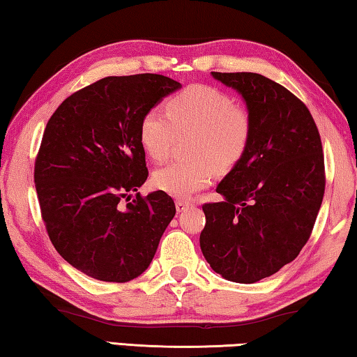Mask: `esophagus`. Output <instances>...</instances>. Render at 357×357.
Wrapping results in <instances>:
<instances>
[{
  "label": "esophagus",
  "mask_w": 357,
  "mask_h": 357,
  "mask_svg": "<svg viewBox=\"0 0 357 357\" xmlns=\"http://www.w3.org/2000/svg\"><path fill=\"white\" fill-rule=\"evenodd\" d=\"M192 206V203L184 202V200H176V211L178 213H183V211L189 209Z\"/></svg>",
  "instance_id": "esophagus-1"
}]
</instances>
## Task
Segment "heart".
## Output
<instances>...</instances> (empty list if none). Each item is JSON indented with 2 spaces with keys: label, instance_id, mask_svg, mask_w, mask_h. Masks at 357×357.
<instances>
[{
  "label": "heart",
  "instance_id": "obj_1",
  "mask_svg": "<svg viewBox=\"0 0 357 357\" xmlns=\"http://www.w3.org/2000/svg\"><path fill=\"white\" fill-rule=\"evenodd\" d=\"M165 112L149 110L140 123V143L151 159L165 160L178 137L195 134L192 162H173L155 170V189L187 198L211 184L215 170L228 172L249 144L252 121L245 108L234 105L220 89L192 84L168 100Z\"/></svg>",
  "mask_w": 357,
  "mask_h": 357
}]
</instances>
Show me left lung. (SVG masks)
Instances as JSON below:
<instances>
[{"label": "left lung", "mask_w": 357, "mask_h": 357, "mask_svg": "<svg viewBox=\"0 0 357 357\" xmlns=\"http://www.w3.org/2000/svg\"><path fill=\"white\" fill-rule=\"evenodd\" d=\"M241 94L252 132L244 155L215 192L223 202L203 206L204 258L217 274L255 283L299 255L324 195L321 138L294 94L253 72H211Z\"/></svg>", "instance_id": "left-lung-1"}]
</instances>
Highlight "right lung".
<instances>
[{"label":"right lung","mask_w":357,"mask_h":357,"mask_svg":"<svg viewBox=\"0 0 357 357\" xmlns=\"http://www.w3.org/2000/svg\"><path fill=\"white\" fill-rule=\"evenodd\" d=\"M179 88L159 74L105 77L48 119L34 165L42 219L59 255L96 280L142 275L176 214L162 190L120 200L148 178L143 116Z\"/></svg>","instance_id":"add662e5"}]
</instances>
